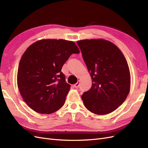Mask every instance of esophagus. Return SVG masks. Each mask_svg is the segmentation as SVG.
<instances>
[{
  "instance_id": "obj_1",
  "label": "esophagus",
  "mask_w": 148,
  "mask_h": 148,
  "mask_svg": "<svg viewBox=\"0 0 148 148\" xmlns=\"http://www.w3.org/2000/svg\"><path fill=\"white\" fill-rule=\"evenodd\" d=\"M79 82H78L77 83L73 85V86H74L75 88H78V87H79Z\"/></svg>"
}]
</instances>
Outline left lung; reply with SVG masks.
Returning a JSON list of instances; mask_svg holds the SVG:
<instances>
[{"instance_id":"obj_1","label":"left lung","mask_w":148,"mask_h":148,"mask_svg":"<svg viewBox=\"0 0 148 148\" xmlns=\"http://www.w3.org/2000/svg\"><path fill=\"white\" fill-rule=\"evenodd\" d=\"M92 79L82 96L86 109L97 115L109 114L127 99L130 88L127 62L114 44L104 39L77 41Z\"/></svg>"}]
</instances>
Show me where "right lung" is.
<instances>
[{
	"label": "right lung",
	"mask_w": 148,
	"mask_h": 148,
	"mask_svg": "<svg viewBox=\"0 0 148 148\" xmlns=\"http://www.w3.org/2000/svg\"><path fill=\"white\" fill-rule=\"evenodd\" d=\"M75 43L63 39H42L31 44L22 56L17 73L20 95L31 109L50 114L63 106L70 85L62 68L72 53Z\"/></svg>",
	"instance_id": "right-lung-1"
}]
</instances>
